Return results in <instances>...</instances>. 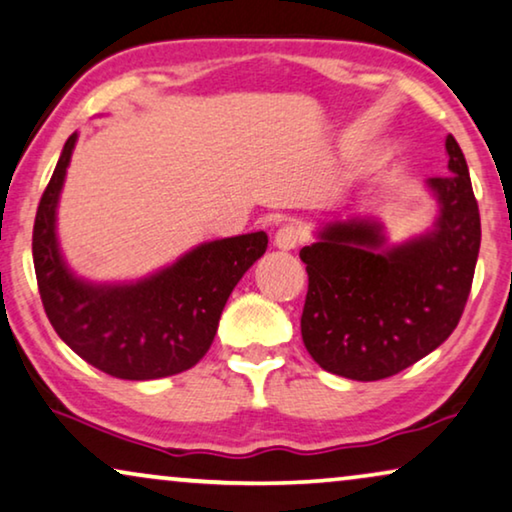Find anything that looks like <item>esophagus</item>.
Masks as SVG:
<instances>
[{"mask_svg":"<svg viewBox=\"0 0 512 512\" xmlns=\"http://www.w3.org/2000/svg\"><path fill=\"white\" fill-rule=\"evenodd\" d=\"M300 228L298 226H293V223H286V226H282L277 230V235H275V247L277 249H282V251H293L298 247V242H300Z\"/></svg>","mask_w":512,"mask_h":512,"instance_id":"34e87169","label":"esophagus"}]
</instances>
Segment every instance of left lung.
<instances>
[{
	"mask_svg": "<svg viewBox=\"0 0 512 512\" xmlns=\"http://www.w3.org/2000/svg\"><path fill=\"white\" fill-rule=\"evenodd\" d=\"M447 177L426 179L436 200L431 228L389 242L375 216L328 221L300 249L307 298L300 333L328 373L375 382L443 345L471 293L480 212L457 139L447 135Z\"/></svg>",
	"mask_w": 512,
	"mask_h": 512,
	"instance_id": "obj_1",
	"label": "left lung"
}]
</instances>
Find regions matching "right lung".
Wrapping results in <instances>:
<instances>
[{
  "mask_svg": "<svg viewBox=\"0 0 512 512\" xmlns=\"http://www.w3.org/2000/svg\"><path fill=\"white\" fill-rule=\"evenodd\" d=\"M79 139L74 132L41 195L32 233L46 317L65 345L102 373L158 380L193 368L219 328L226 300L268 249L263 230L202 242L135 282H90L69 268L58 240V205Z\"/></svg>",
  "mask_w": 512,
  "mask_h": 512,
  "instance_id": "1",
  "label": "right lung"
}]
</instances>
